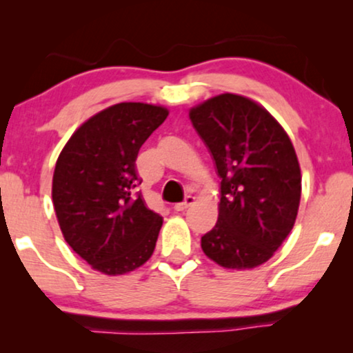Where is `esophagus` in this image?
<instances>
[{"label":"esophagus","mask_w":353,"mask_h":353,"mask_svg":"<svg viewBox=\"0 0 353 353\" xmlns=\"http://www.w3.org/2000/svg\"><path fill=\"white\" fill-rule=\"evenodd\" d=\"M193 201H195V198H193L192 195H187V196H185V200L181 201V203H176V205H174V210H176V211H185L188 206L193 205Z\"/></svg>","instance_id":"esophagus-1"}]
</instances>
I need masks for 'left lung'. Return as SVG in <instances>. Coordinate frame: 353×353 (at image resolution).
<instances>
[{
    "mask_svg": "<svg viewBox=\"0 0 353 353\" xmlns=\"http://www.w3.org/2000/svg\"><path fill=\"white\" fill-rule=\"evenodd\" d=\"M221 177L219 217L201 236L225 269H252L274 256L296 222L301 168L294 147L264 107L221 94L190 110Z\"/></svg>",
    "mask_w": 353,
    "mask_h": 353,
    "instance_id": "left-lung-1",
    "label": "left lung"
}]
</instances>
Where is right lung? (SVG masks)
<instances>
[{
  "instance_id": "1",
  "label": "right lung",
  "mask_w": 353,
  "mask_h": 353,
  "mask_svg": "<svg viewBox=\"0 0 353 353\" xmlns=\"http://www.w3.org/2000/svg\"><path fill=\"white\" fill-rule=\"evenodd\" d=\"M168 110L121 102L89 118L65 143L52 177L63 238L92 269L123 275L150 259L163 224L136 187L139 148Z\"/></svg>"
}]
</instances>
